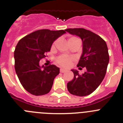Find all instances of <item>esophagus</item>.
<instances>
[{
	"label": "esophagus",
	"mask_w": 123,
	"mask_h": 123,
	"mask_svg": "<svg viewBox=\"0 0 123 123\" xmlns=\"http://www.w3.org/2000/svg\"><path fill=\"white\" fill-rule=\"evenodd\" d=\"M60 71L61 73H65V72H66V71H67V69H63V68H61Z\"/></svg>",
	"instance_id": "34e87169"
}]
</instances>
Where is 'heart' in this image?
Wrapping results in <instances>:
<instances>
[{"instance_id": "heart-1", "label": "heart", "mask_w": 123, "mask_h": 123, "mask_svg": "<svg viewBox=\"0 0 123 123\" xmlns=\"http://www.w3.org/2000/svg\"><path fill=\"white\" fill-rule=\"evenodd\" d=\"M75 39H78V38L75 37H71L69 39V41H72V40H75ZM56 42H54V45L56 44ZM73 60V58H71V57H68V56H60L59 58L57 59V63L59 64L60 66L63 67H69V65H71L72 61Z\"/></svg>"}]
</instances>
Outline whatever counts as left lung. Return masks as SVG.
<instances>
[{"instance_id": "1", "label": "left lung", "mask_w": 123, "mask_h": 123, "mask_svg": "<svg viewBox=\"0 0 123 123\" xmlns=\"http://www.w3.org/2000/svg\"><path fill=\"white\" fill-rule=\"evenodd\" d=\"M65 31L82 40V53L77 66L87 69L82 75L71 69L74 78L67 84V89L73 95L86 96L94 92L104 79L109 63L108 47L102 38L89 30L73 28Z\"/></svg>"}]
</instances>
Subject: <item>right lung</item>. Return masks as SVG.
I'll list each match as a JSON object with an SVG mask.
<instances>
[{
    "mask_svg": "<svg viewBox=\"0 0 123 123\" xmlns=\"http://www.w3.org/2000/svg\"><path fill=\"white\" fill-rule=\"evenodd\" d=\"M66 33L63 30L41 29L19 40L15 52V69L25 90L34 95H42L50 92L60 68L52 65L40 66V60L45 58L53 42Z\"/></svg>",
    "mask_w": 123,
    "mask_h": 123,
    "instance_id": "right-lung-1",
    "label": "right lung"
}]
</instances>
